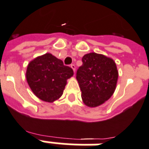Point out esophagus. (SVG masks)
Here are the masks:
<instances>
[{"instance_id":"obj_1","label":"esophagus","mask_w":149,"mask_h":149,"mask_svg":"<svg viewBox=\"0 0 149 149\" xmlns=\"http://www.w3.org/2000/svg\"><path fill=\"white\" fill-rule=\"evenodd\" d=\"M70 67L72 68V70H73V71H74V72H75V70H76V66H75V65L74 64H72V65H70Z\"/></svg>"}]
</instances>
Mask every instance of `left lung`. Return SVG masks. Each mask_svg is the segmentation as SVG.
Listing matches in <instances>:
<instances>
[{"instance_id": "1", "label": "left lung", "mask_w": 149, "mask_h": 149, "mask_svg": "<svg viewBox=\"0 0 149 149\" xmlns=\"http://www.w3.org/2000/svg\"><path fill=\"white\" fill-rule=\"evenodd\" d=\"M83 65L77 71L83 102L88 107H97L115 91L118 71L115 62L95 52L85 54Z\"/></svg>"}]
</instances>
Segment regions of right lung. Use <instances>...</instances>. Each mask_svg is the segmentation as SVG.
<instances>
[{"instance_id": "obj_1", "label": "right lung", "mask_w": 149, "mask_h": 149, "mask_svg": "<svg viewBox=\"0 0 149 149\" xmlns=\"http://www.w3.org/2000/svg\"><path fill=\"white\" fill-rule=\"evenodd\" d=\"M26 75L34 95L42 101L53 102L62 95L66 80L73 75V70L47 53L29 62Z\"/></svg>"}]
</instances>
